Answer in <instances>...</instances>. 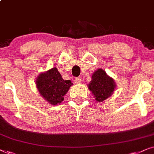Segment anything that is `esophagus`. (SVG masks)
Instances as JSON below:
<instances>
[{"label":"esophagus","mask_w":154,"mask_h":154,"mask_svg":"<svg viewBox=\"0 0 154 154\" xmlns=\"http://www.w3.org/2000/svg\"><path fill=\"white\" fill-rule=\"evenodd\" d=\"M81 82H82L81 79L79 78V77H76V78H75V82L76 84H79V83H81Z\"/></svg>","instance_id":"obj_1"}]
</instances>
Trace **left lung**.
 Wrapping results in <instances>:
<instances>
[{
  "label": "left lung",
  "instance_id": "left-lung-1",
  "mask_svg": "<svg viewBox=\"0 0 154 154\" xmlns=\"http://www.w3.org/2000/svg\"><path fill=\"white\" fill-rule=\"evenodd\" d=\"M88 87L96 101L101 102L110 96L116 85L113 79L108 77L105 71L98 69L92 75V80Z\"/></svg>",
  "mask_w": 154,
  "mask_h": 154
}]
</instances>
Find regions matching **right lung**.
<instances>
[{
	"label": "right lung",
	"mask_w": 154,
	"mask_h": 154,
	"mask_svg": "<svg viewBox=\"0 0 154 154\" xmlns=\"http://www.w3.org/2000/svg\"><path fill=\"white\" fill-rule=\"evenodd\" d=\"M40 94L53 105L60 103L64 95L72 85L70 80H64L56 67L40 74L36 82Z\"/></svg>",
	"instance_id": "1"
}]
</instances>
